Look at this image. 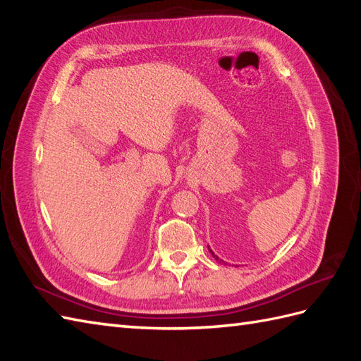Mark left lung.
Instances as JSON below:
<instances>
[{
    "instance_id": "obj_1",
    "label": "left lung",
    "mask_w": 361,
    "mask_h": 361,
    "mask_svg": "<svg viewBox=\"0 0 361 361\" xmlns=\"http://www.w3.org/2000/svg\"><path fill=\"white\" fill-rule=\"evenodd\" d=\"M208 250H209V248H208ZM209 252H211V256H213V257H214V259H216V260H217V262H219V263H221V262H222V263H225V262H224V260H221V259H219V257H217V256H216V254H214V252H213V251H211V250H209Z\"/></svg>"
}]
</instances>
